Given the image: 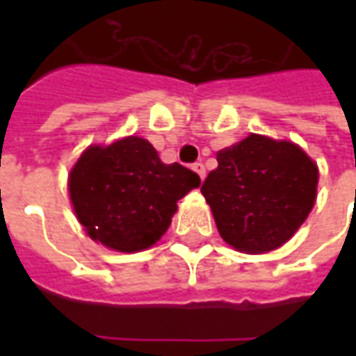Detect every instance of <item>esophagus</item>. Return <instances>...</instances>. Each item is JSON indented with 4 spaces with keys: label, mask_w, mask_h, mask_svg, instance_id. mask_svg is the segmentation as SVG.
<instances>
[{
    "label": "esophagus",
    "mask_w": 356,
    "mask_h": 356,
    "mask_svg": "<svg viewBox=\"0 0 356 356\" xmlns=\"http://www.w3.org/2000/svg\"><path fill=\"white\" fill-rule=\"evenodd\" d=\"M192 168H194V172L200 176V180H204V178H206V166H204L202 162H194V164H192Z\"/></svg>",
    "instance_id": "34e87169"
}]
</instances>
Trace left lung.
I'll return each mask as SVG.
<instances>
[{
	"mask_svg": "<svg viewBox=\"0 0 356 356\" xmlns=\"http://www.w3.org/2000/svg\"><path fill=\"white\" fill-rule=\"evenodd\" d=\"M317 180V164L297 144L250 134L218 152V168L200 190L226 243L239 252L266 253L305 222Z\"/></svg>",
	"mask_w": 356,
	"mask_h": 356,
	"instance_id": "left-lung-1",
	"label": "left lung"
}]
</instances>
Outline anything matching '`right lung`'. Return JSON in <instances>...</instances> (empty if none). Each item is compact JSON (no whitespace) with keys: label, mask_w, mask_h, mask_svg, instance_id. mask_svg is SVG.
I'll use <instances>...</instances> for the list:
<instances>
[{"label":"right lung","mask_w":356,"mask_h":356,"mask_svg":"<svg viewBox=\"0 0 356 356\" xmlns=\"http://www.w3.org/2000/svg\"><path fill=\"white\" fill-rule=\"evenodd\" d=\"M198 186L196 172L178 162L164 164L138 136L90 146L69 176L71 202L87 234L129 253L156 243L170 226L176 202Z\"/></svg>","instance_id":"1"}]
</instances>
